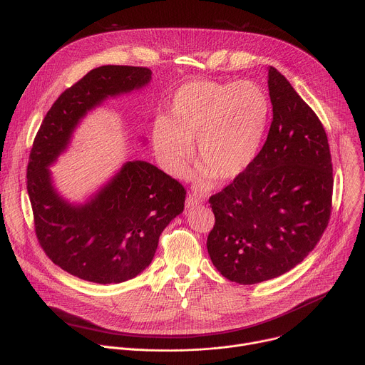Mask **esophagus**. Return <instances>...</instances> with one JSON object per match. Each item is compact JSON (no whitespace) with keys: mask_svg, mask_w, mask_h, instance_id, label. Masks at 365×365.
Segmentation results:
<instances>
[{"mask_svg":"<svg viewBox=\"0 0 365 365\" xmlns=\"http://www.w3.org/2000/svg\"><path fill=\"white\" fill-rule=\"evenodd\" d=\"M203 200H202V197L200 196H197V195H195V193H189L187 195V197H186V202H185V205H186V210H190L192 206H196V205H200Z\"/></svg>","mask_w":365,"mask_h":365,"instance_id":"1","label":"esophagus"}]
</instances>
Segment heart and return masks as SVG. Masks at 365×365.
Returning a JSON list of instances; mask_svg holds the SVG:
<instances>
[{"instance_id": "1", "label": "heart", "mask_w": 365, "mask_h": 365, "mask_svg": "<svg viewBox=\"0 0 365 365\" xmlns=\"http://www.w3.org/2000/svg\"><path fill=\"white\" fill-rule=\"evenodd\" d=\"M269 120V95L252 81L189 82L175 92L168 115L153 125L154 153L170 176L183 178L193 144L195 159L200 163L195 185L207 190L217 179L232 182L250 169Z\"/></svg>"}]
</instances>
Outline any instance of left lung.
<instances>
[{"label": "left lung", "instance_id": "8db88e82", "mask_svg": "<svg viewBox=\"0 0 365 365\" xmlns=\"http://www.w3.org/2000/svg\"><path fill=\"white\" fill-rule=\"evenodd\" d=\"M273 121L250 169L210 203L207 252L240 284L279 277L315 248L331 217L332 160L327 133L289 81L269 69Z\"/></svg>", "mask_w": 365, "mask_h": 365}]
</instances>
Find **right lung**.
I'll list each match as a JSON object with an SVG mask.
<instances>
[{
  "mask_svg": "<svg viewBox=\"0 0 365 365\" xmlns=\"http://www.w3.org/2000/svg\"><path fill=\"white\" fill-rule=\"evenodd\" d=\"M150 81L147 68L92 69L56 99L33 143L27 190L36 235L51 262L86 282L114 284L138 276L150 266L163 230L183 212V186L143 160L125 162L82 202L65 197L50 170L91 111Z\"/></svg>",
  "mask_w": 365,
  "mask_h": 365,
  "instance_id": "obj_1",
  "label": "right lung"
}]
</instances>
